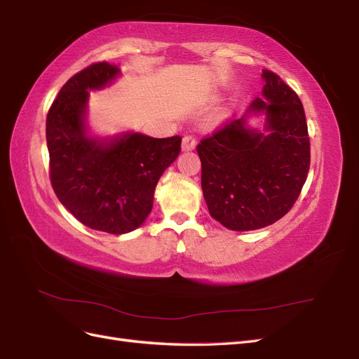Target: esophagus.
Wrapping results in <instances>:
<instances>
[{
  "mask_svg": "<svg viewBox=\"0 0 359 359\" xmlns=\"http://www.w3.org/2000/svg\"><path fill=\"white\" fill-rule=\"evenodd\" d=\"M196 137L194 136H184L182 137V151H193L194 148H196Z\"/></svg>",
  "mask_w": 359,
  "mask_h": 359,
  "instance_id": "34e87169",
  "label": "esophagus"
}]
</instances>
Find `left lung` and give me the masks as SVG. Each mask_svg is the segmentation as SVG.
<instances>
[{
    "label": "left lung",
    "mask_w": 359,
    "mask_h": 359,
    "mask_svg": "<svg viewBox=\"0 0 359 359\" xmlns=\"http://www.w3.org/2000/svg\"><path fill=\"white\" fill-rule=\"evenodd\" d=\"M262 99L198 145L210 214L238 232L280 220L298 199L310 169L301 100L278 74L262 70ZM252 117H262L263 127L250 126Z\"/></svg>",
    "instance_id": "left-lung-1"
}]
</instances>
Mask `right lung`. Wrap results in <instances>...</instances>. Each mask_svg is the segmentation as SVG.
Here are the masks:
<instances>
[{"instance_id":"right-lung-1","label":"right lung","mask_w":359,"mask_h":359,"mask_svg":"<svg viewBox=\"0 0 359 359\" xmlns=\"http://www.w3.org/2000/svg\"><path fill=\"white\" fill-rule=\"evenodd\" d=\"M118 66L97 62L62 86L46 118L50 181L57 198L82 224L114 235L128 233L153 210L160 177L181 151V137L156 139L137 132L94 135L88 124L90 91L111 86Z\"/></svg>"}]
</instances>
